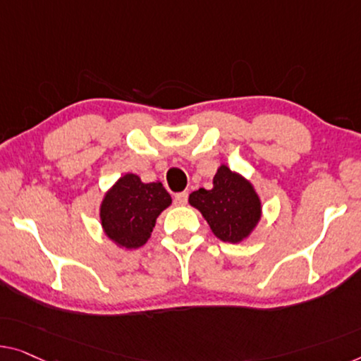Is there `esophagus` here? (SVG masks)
<instances>
[{
	"instance_id": "esophagus-1",
	"label": "esophagus",
	"mask_w": 361,
	"mask_h": 361,
	"mask_svg": "<svg viewBox=\"0 0 361 361\" xmlns=\"http://www.w3.org/2000/svg\"><path fill=\"white\" fill-rule=\"evenodd\" d=\"M175 202L178 204V206H185L188 202V192L183 191V192H178V195H175Z\"/></svg>"
}]
</instances>
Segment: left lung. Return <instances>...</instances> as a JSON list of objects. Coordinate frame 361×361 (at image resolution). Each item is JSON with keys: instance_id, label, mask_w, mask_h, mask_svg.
<instances>
[{"instance_id": "8db88e82", "label": "left lung", "mask_w": 361, "mask_h": 361, "mask_svg": "<svg viewBox=\"0 0 361 361\" xmlns=\"http://www.w3.org/2000/svg\"><path fill=\"white\" fill-rule=\"evenodd\" d=\"M190 204L201 211L214 235L228 243L246 238L261 217V202L251 183L225 165L215 173L212 190L199 188L190 195Z\"/></svg>"}]
</instances>
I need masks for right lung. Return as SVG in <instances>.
I'll use <instances>...</instances> for the list:
<instances>
[{
    "mask_svg": "<svg viewBox=\"0 0 361 361\" xmlns=\"http://www.w3.org/2000/svg\"><path fill=\"white\" fill-rule=\"evenodd\" d=\"M170 204L162 183H142L137 175L128 173L104 197L102 227L116 245L136 250L149 240L155 220Z\"/></svg>",
    "mask_w": 361,
    "mask_h": 361,
    "instance_id": "obj_1",
    "label": "right lung"
}]
</instances>
